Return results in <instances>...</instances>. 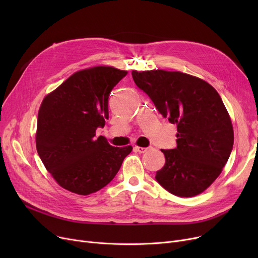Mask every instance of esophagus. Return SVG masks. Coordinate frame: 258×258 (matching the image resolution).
Instances as JSON below:
<instances>
[{
	"label": "esophagus",
	"instance_id": "esophagus-1",
	"mask_svg": "<svg viewBox=\"0 0 258 258\" xmlns=\"http://www.w3.org/2000/svg\"><path fill=\"white\" fill-rule=\"evenodd\" d=\"M135 150H136V152H138L140 154H143L148 150V148L147 147H141V146H135Z\"/></svg>",
	"mask_w": 258,
	"mask_h": 258
}]
</instances>
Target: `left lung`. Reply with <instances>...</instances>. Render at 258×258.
<instances>
[{"instance_id": "left-lung-1", "label": "left lung", "mask_w": 258, "mask_h": 258, "mask_svg": "<svg viewBox=\"0 0 258 258\" xmlns=\"http://www.w3.org/2000/svg\"><path fill=\"white\" fill-rule=\"evenodd\" d=\"M138 88L160 114L177 124V147L161 150L165 164L156 180L170 194L195 197L221 174L231 154V118L216 90L207 81L179 71H132Z\"/></svg>"}]
</instances>
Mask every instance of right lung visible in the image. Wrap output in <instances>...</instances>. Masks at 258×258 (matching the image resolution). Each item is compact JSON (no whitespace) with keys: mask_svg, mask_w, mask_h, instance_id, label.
<instances>
[{"mask_svg":"<svg viewBox=\"0 0 258 258\" xmlns=\"http://www.w3.org/2000/svg\"><path fill=\"white\" fill-rule=\"evenodd\" d=\"M127 74L110 66L87 68L43 99L38 110L36 150L56 183L73 194L89 196L110 183L132 152L96 137L108 118V94Z\"/></svg>","mask_w":258,"mask_h":258,"instance_id":"1","label":"right lung"}]
</instances>
